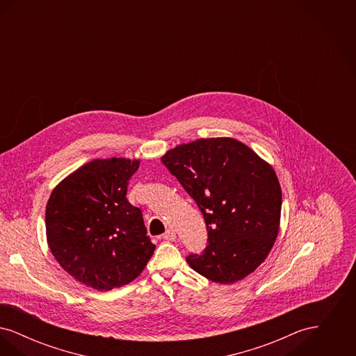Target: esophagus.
I'll return each instance as SVG.
<instances>
[{"label":"esophagus","mask_w":356,"mask_h":356,"mask_svg":"<svg viewBox=\"0 0 356 356\" xmlns=\"http://www.w3.org/2000/svg\"><path fill=\"white\" fill-rule=\"evenodd\" d=\"M163 238L164 240H167V241H175L176 240V232H175V229H167V232L163 235Z\"/></svg>","instance_id":"1"}]
</instances>
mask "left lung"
<instances>
[{
    "mask_svg": "<svg viewBox=\"0 0 356 356\" xmlns=\"http://www.w3.org/2000/svg\"><path fill=\"white\" fill-rule=\"evenodd\" d=\"M203 213L208 245L186 257L204 277L231 284L266 260L277 237L282 189L268 163L231 137L199 138L161 157Z\"/></svg>",
    "mask_w": 356,
    "mask_h": 356,
    "instance_id": "obj_1",
    "label": "left lung"
}]
</instances>
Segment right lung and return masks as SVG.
Here are the masks:
<instances>
[{
  "label": "right lung",
  "instance_id": "right-lung-1",
  "mask_svg": "<svg viewBox=\"0 0 356 356\" xmlns=\"http://www.w3.org/2000/svg\"><path fill=\"white\" fill-rule=\"evenodd\" d=\"M140 161L96 159L51 191L45 224L51 252L76 280L97 291L121 287L143 272L156 245L140 208L127 199Z\"/></svg>",
  "mask_w": 356,
  "mask_h": 356
}]
</instances>
